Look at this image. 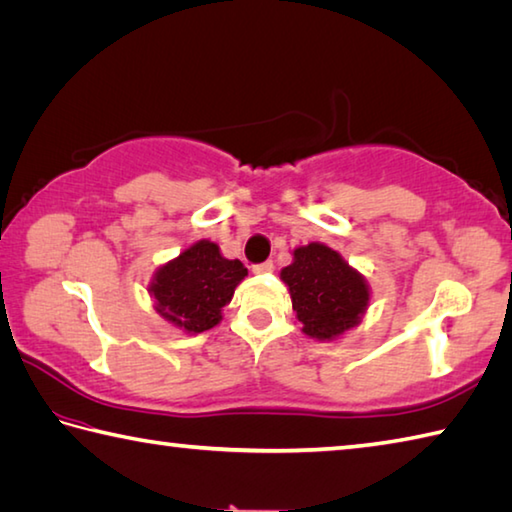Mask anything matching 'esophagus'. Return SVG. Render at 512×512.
Listing matches in <instances>:
<instances>
[{
    "instance_id": "esophagus-1",
    "label": "esophagus",
    "mask_w": 512,
    "mask_h": 512,
    "mask_svg": "<svg viewBox=\"0 0 512 512\" xmlns=\"http://www.w3.org/2000/svg\"><path fill=\"white\" fill-rule=\"evenodd\" d=\"M252 272H254V274H269V272H274V263H272V260H265V263L254 265Z\"/></svg>"
}]
</instances>
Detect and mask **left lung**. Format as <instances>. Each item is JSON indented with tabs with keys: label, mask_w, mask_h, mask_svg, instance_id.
<instances>
[{
	"label": "left lung",
	"mask_w": 512,
	"mask_h": 512,
	"mask_svg": "<svg viewBox=\"0 0 512 512\" xmlns=\"http://www.w3.org/2000/svg\"><path fill=\"white\" fill-rule=\"evenodd\" d=\"M281 278L289 287L303 332L318 341H332L361 323L370 289L365 278L327 245L310 243L294 249V263Z\"/></svg>",
	"instance_id": "obj_1"
}]
</instances>
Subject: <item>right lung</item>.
<instances>
[{
	"label": "right lung",
	"instance_id": "1",
	"mask_svg": "<svg viewBox=\"0 0 512 512\" xmlns=\"http://www.w3.org/2000/svg\"><path fill=\"white\" fill-rule=\"evenodd\" d=\"M245 276L247 267L240 260L225 258L211 240H198L158 269L149 294L165 321L200 334L220 323V312Z\"/></svg>",
	"mask_w": 512,
	"mask_h": 512
}]
</instances>
